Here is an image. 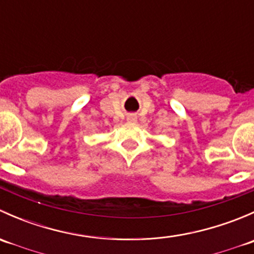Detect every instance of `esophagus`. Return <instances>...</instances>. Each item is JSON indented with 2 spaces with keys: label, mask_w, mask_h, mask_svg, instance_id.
I'll return each instance as SVG.
<instances>
[{
  "label": "esophagus",
  "mask_w": 254,
  "mask_h": 254,
  "mask_svg": "<svg viewBox=\"0 0 254 254\" xmlns=\"http://www.w3.org/2000/svg\"><path fill=\"white\" fill-rule=\"evenodd\" d=\"M127 122H129V123H136L137 118L135 117V115H127Z\"/></svg>",
  "instance_id": "obj_1"
}]
</instances>
